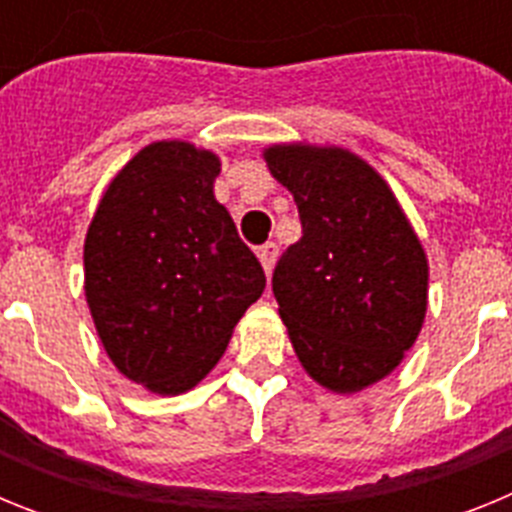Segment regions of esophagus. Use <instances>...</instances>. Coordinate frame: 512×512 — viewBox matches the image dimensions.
Segmentation results:
<instances>
[{
  "mask_svg": "<svg viewBox=\"0 0 512 512\" xmlns=\"http://www.w3.org/2000/svg\"><path fill=\"white\" fill-rule=\"evenodd\" d=\"M277 243H264V246L259 248V261L261 266H264L266 277H271V269H274V264H277Z\"/></svg>",
  "mask_w": 512,
  "mask_h": 512,
  "instance_id": "1",
  "label": "esophagus"
}]
</instances>
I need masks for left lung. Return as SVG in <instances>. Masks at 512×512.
Instances as JSON below:
<instances>
[{
  "mask_svg": "<svg viewBox=\"0 0 512 512\" xmlns=\"http://www.w3.org/2000/svg\"><path fill=\"white\" fill-rule=\"evenodd\" d=\"M264 158L302 220L271 279L279 318L305 372L354 395L395 372L423 328L425 251L390 184L356 153L279 143Z\"/></svg>",
  "mask_w": 512,
  "mask_h": 512,
  "instance_id": "1",
  "label": "left lung"
}]
</instances>
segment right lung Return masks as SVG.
<instances>
[{
	"label": "right lung",
	"mask_w": 512,
	"mask_h": 512,
	"mask_svg": "<svg viewBox=\"0 0 512 512\" xmlns=\"http://www.w3.org/2000/svg\"><path fill=\"white\" fill-rule=\"evenodd\" d=\"M217 153L156 140L104 189L84 241V292L112 364L156 395L210 374L264 269L215 200Z\"/></svg>",
	"instance_id": "right-lung-1"
}]
</instances>
